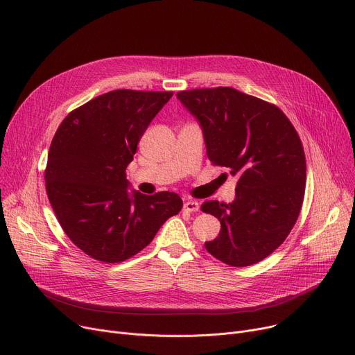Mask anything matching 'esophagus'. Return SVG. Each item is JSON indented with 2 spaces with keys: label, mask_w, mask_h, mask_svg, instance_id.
<instances>
[{
  "label": "esophagus",
  "mask_w": 355,
  "mask_h": 355,
  "mask_svg": "<svg viewBox=\"0 0 355 355\" xmlns=\"http://www.w3.org/2000/svg\"><path fill=\"white\" fill-rule=\"evenodd\" d=\"M185 211H188V212H196V211H198L200 209V204L197 202V201H194V200H190V201H187V202H184V207H182Z\"/></svg>",
  "instance_id": "obj_1"
}]
</instances>
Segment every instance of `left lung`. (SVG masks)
I'll return each instance as SVG.
<instances>
[{"mask_svg": "<svg viewBox=\"0 0 355 355\" xmlns=\"http://www.w3.org/2000/svg\"><path fill=\"white\" fill-rule=\"evenodd\" d=\"M177 98L198 121L208 159L239 178L232 202L201 205L221 223L207 251L231 267L261 261L284 243L302 205L306 167L295 128L278 107L231 87Z\"/></svg>", "mask_w": 355, "mask_h": 355, "instance_id": "8db88e82", "label": "left lung"}]
</instances>
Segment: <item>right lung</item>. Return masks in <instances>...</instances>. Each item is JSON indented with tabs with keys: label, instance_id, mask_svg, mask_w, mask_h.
I'll list each match as a JSON object with an SVG mask.
<instances>
[{
	"label": "right lung",
	"instance_id": "obj_1",
	"mask_svg": "<svg viewBox=\"0 0 355 355\" xmlns=\"http://www.w3.org/2000/svg\"><path fill=\"white\" fill-rule=\"evenodd\" d=\"M171 97L170 91H110L69 112L53 138L46 194L68 239L98 261L135 255L181 211L175 193L128 191L125 174L141 137Z\"/></svg>",
	"mask_w": 355,
	"mask_h": 355
}]
</instances>
